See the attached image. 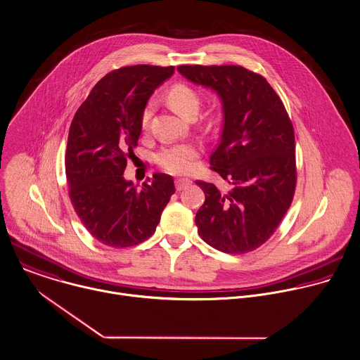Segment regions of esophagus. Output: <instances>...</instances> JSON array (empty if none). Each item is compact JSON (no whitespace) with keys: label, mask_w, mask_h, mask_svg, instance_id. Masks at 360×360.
Wrapping results in <instances>:
<instances>
[{"label":"esophagus","mask_w":360,"mask_h":360,"mask_svg":"<svg viewBox=\"0 0 360 360\" xmlns=\"http://www.w3.org/2000/svg\"><path fill=\"white\" fill-rule=\"evenodd\" d=\"M191 184H192V181L188 179V178H178V179H175V188H176V191H182V189H185L186 186H189Z\"/></svg>","instance_id":"obj_1"}]
</instances>
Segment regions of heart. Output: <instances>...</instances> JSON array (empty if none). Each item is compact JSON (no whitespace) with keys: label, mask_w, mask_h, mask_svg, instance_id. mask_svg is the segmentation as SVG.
<instances>
[{"label":"heart","mask_w":360,"mask_h":360,"mask_svg":"<svg viewBox=\"0 0 360 360\" xmlns=\"http://www.w3.org/2000/svg\"><path fill=\"white\" fill-rule=\"evenodd\" d=\"M168 101L171 105L185 117L191 119L196 116L199 106H200V96L196 89L192 86L178 82L174 84L168 89ZM154 112V102L150 101L146 103L143 113H141V127L144 130L148 129L150 119ZM200 148L195 143H175V144H165L161 147L155 155V164L169 174H188L193 169L196 158L199 157Z\"/></svg>","instance_id":"b5f03b06"}]
</instances>
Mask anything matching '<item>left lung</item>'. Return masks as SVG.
<instances>
[{
    "mask_svg": "<svg viewBox=\"0 0 360 360\" xmlns=\"http://www.w3.org/2000/svg\"><path fill=\"white\" fill-rule=\"evenodd\" d=\"M178 71L214 89L224 112L210 169L233 189L221 193L213 184L196 181L206 196L195 219L199 236L226 254L251 252L272 237L295 196L292 120L269 82L243 65L184 64Z\"/></svg>",
    "mask_w": 360,
    "mask_h": 360,
    "instance_id": "1",
    "label": "left lung"
}]
</instances>
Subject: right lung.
I'll return each mask as SVG.
<instances>
[{
	"mask_svg": "<svg viewBox=\"0 0 360 360\" xmlns=\"http://www.w3.org/2000/svg\"><path fill=\"white\" fill-rule=\"evenodd\" d=\"M174 70L139 64L108 72L71 122L64 160L70 200L88 233L108 247L150 238L175 192L167 174H154L141 188L123 178L141 133L143 109Z\"/></svg>",
	"mask_w": 360,
	"mask_h": 360,
	"instance_id": "add662e5",
	"label": "right lung"
}]
</instances>
